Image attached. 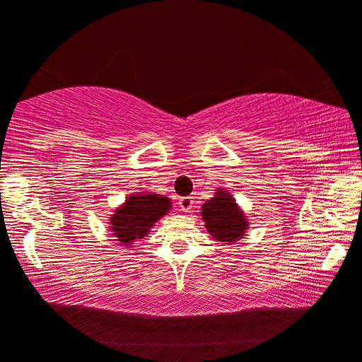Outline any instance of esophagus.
Wrapping results in <instances>:
<instances>
[{
  "instance_id": "obj_1",
  "label": "esophagus",
  "mask_w": 362,
  "mask_h": 362,
  "mask_svg": "<svg viewBox=\"0 0 362 362\" xmlns=\"http://www.w3.org/2000/svg\"><path fill=\"white\" fill-rule=\"evenodd\" d=\"M180 209L182 210V212L185 214H189L191 212V209L194 207V200H192V197L191 196H186V197H181L180 199Z\"/></svg>"
}]
</instances>
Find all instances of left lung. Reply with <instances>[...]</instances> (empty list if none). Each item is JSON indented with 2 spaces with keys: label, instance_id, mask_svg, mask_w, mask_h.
Instances as JSON below:
<instances>
[{
  "label": "left lung",
  "instance_id": "8db88e82",
  "mask_svg": "<svg viewBox=\"0 0 362 362\" xmlns=\"http://www.w3.org/2000/svg\"><path fill=\"white\" fill-rule=\"evenodd\" d=\"M216 191L218 192H215L212 199L202 204L200 215L207 231L216 241L233 244L244 236L249 221L230 192H226L225 189H216Z\"/></svg>",
  "mask_w": 362,
  "mask_h": 362
}]
</instances>
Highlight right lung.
<instances>
[{"mask_svg":"<svg viewBox=\"0 0 362 362\" xmlns=\"http://www.w3.org/2000/svg\"><path fill=\"white\" fill-rule=\"evenodd\" d=\"M171 200L158 194H131L110 216V231L124 249L148 235L157 220L170 212Z\"/></svg>","mask_w":362,"mask_h":362,"instance_id":"add662e5","label":"right lung"}]
</instances>
